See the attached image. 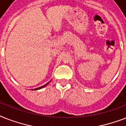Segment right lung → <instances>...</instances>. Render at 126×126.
<instances>
[{"label": "right lung", "instance_id": "1", "mask_svg": "<svg viewBox=\"0 0 126 126\" xmlns=\"http://www.w3.org/2000/svg\"><path fill=\"white\" fill-rule=\"evenodd\" d=\"M48 83H49V82H47V84H45V85H44V86H41V87H39V88H36V89H34V90H40V89H41V88H44V87H45V86H46V85H47V84H48Z\"/></svg>", "mask_w": 126, "mask_h": 126}]
</instances>
